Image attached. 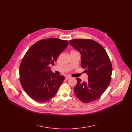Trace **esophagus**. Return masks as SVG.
<instances>
[{
  "label": "esophagus",
  "instance_id": "obj_1",
  "mask_svg": "<svg viewBox=\"0 0 132 132\" xmlns=\"http://www.w3.org/2000/svg\"><path fill=\"white\" fill-rule=\"evenodd\" d=\"M70 78H71V77H70L69 76H65V80H67L68 79H69Z\"/></svg>",
  "mask_w": 132,
  "mask_h": 132
}]
</instances>
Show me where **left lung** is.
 <instances>
[{"instance_id": "8db88e82", "label": "left lung", "mask_w": 132, "mask_h": 132, "mask_svg": "<svg viewBox=\"0 0 132 132\" xmlns=\"http://www.w3.org/2000/svg\"><path fill=\"white\" fill-rule=\"evenodd\" d=\"M69 44L81 55V66L88 75L87 82L77 78L76 96L84 103L98 99L106 89L111 79L112 64L106 51L101 44L92 39H74Z\"/></svg>"}]
</instances>
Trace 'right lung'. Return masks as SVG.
Wrapping results in <instances>:
<instances>
[{
  "label": "right lung",
  "mask_w": 132,
  "mask_h": 132,
  "mask_svg": "<svg viewBox=\"0 0 132 132\" xmlns=\"http://www.w3.org/2000/svg\"><path fill=\"white\" fill-rule=\"evenodd\" d=\"M68 44L67 40L56 38L44 39L33 44L26 52L20 66V82L34 101L44 103L56 94L65 78L52 73L49 65H54Z\"/></svg>",
  "instance_id": "obj_1"
}]
</instances>
